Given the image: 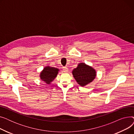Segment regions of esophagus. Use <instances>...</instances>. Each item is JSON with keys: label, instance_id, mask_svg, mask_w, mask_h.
<instances>
[{"label": "esophagus", "instance_id": "obj_1", "mask_svg": "<svg viewBox=\"0 0 134 134\" xmlns=\"http://www.w3.org/2000/svg\"><path fill=\"white\" fill-rule=\"evenodd\" d=\"M63 72H67L68 71V69L66 67H63Z\"/></svg>", "mask_w": 134, "mask_h": 134}]
</instances>
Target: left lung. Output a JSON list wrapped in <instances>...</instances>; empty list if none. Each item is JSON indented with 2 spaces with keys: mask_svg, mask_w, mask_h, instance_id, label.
Here are the masks:
<instances>
[{
  "mask_svg": "<svg viewBox=\"0 0 134 134\" xmlns=\"http://www.w3.org/2000/svg\"><path fill=\"white\" fill-rule=\"evenodd\" d=\"M74 79L81 86H85L92 82L96 76V71L85 63H80L72 71Z\"/></svg>",
  "mask_w": 134,
  "mask_h": 134,
  "instance_id": "left-lung-1",
  "label": "left lung"
}]
</instances>
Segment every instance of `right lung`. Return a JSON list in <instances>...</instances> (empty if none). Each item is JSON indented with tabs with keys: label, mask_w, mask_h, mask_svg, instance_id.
Returning <instances> with one entry per match:
<instances>
[{
	"label": "right lung",
	"mask_w": 134,
	"mask_h": 134,
	"mask_svg": "<svg viewBox=\"0 0 134 134\" xmlns=\"http://www.w3.org/2000/svg\"><path fill=\"white\" fill-rule=\"evenodd\" d=\"M59 71V69L56 68L46 66L41 72L40 75V78L42 81H44L45 83L51 84L57 76Z\"/></svg>",
	"instance_id": "1"
}]
</instances>
